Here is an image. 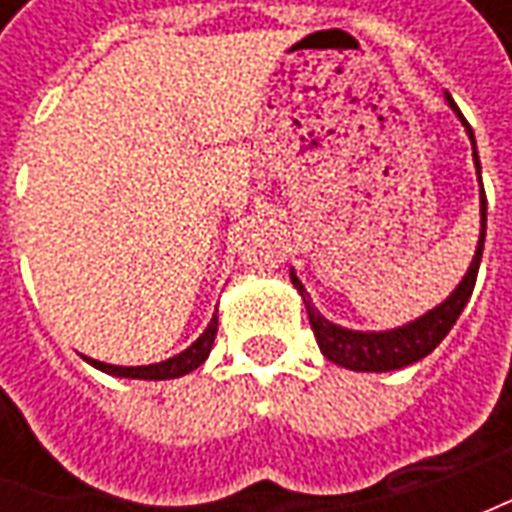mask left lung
Instances as JSON below:
<instances>
[{
    "mask_svg": "<svg viewBox=\"0 0 512 512\" xmlns=\"http://www.w3.org/2000/svg\"><path fill=\"white\" fill-rule=\"evenodd\" d=\"M447 101H450V106L458 112L463 126L469 131V139H472L474 147V164H477V172H480V158H477L472 126L466 123V117L461 115V109L455 106L450 95H447ZM485 211H488V200H485V189H480V216H483L480 227L483 230H480V241H477V252H474L472 266L466 271L461 285L452 290L450 299L441 301L436 310L425 312L414 323L392 329V332H351V329H343V326H334V323L326 321L321 312L312 307L310 293L304 290L299 277L290 271V279H293V285H296L301 299H304V307H307V315H310V326L312 332H315V340L321 345L323 356L332 359L334 365L348 367V370H356V373H386V370H397V367L414 365L419 359H425L450 334V329L458 321V315L466 307V301L472 296L474 282H477V271H480V260H483Z\"/></svg>",
    "mask_w": 512,
    "mask_h": 512,
    "instance_id": "8db88e82",
    "label": "left lung"
}]
</instances>
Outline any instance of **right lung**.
Listing matches in <instances>:
<instances>
[{"label":"right lung","instance_id":"obj_1","mask_svg":"<svg viewBox=\"0 0 512 512\" xmlns=\"http://www.w3.org/2000/svg\"><path fill=\"white\" fill-rule=\"evenodd\" d=\"M216 315L208 323V329L197 337V343H191L183 354L172 356L167 362H158V365H145V367H117V365H104V362H95V359H87L90 365L98 367V370H104L109 376H120V378H145V381H164V378H178L186 376L191 370H197V367L208 359L211 354V345L216 340Z\"/></svg>","mask_w":512,"mask_h":512}]
</instances>
